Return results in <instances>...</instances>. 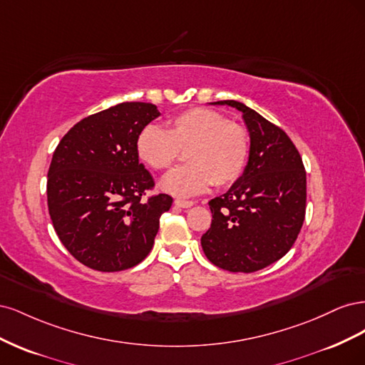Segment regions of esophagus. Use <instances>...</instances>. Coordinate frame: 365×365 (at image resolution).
<instances>
[{
  "instance_id": "1",
  "label": "esophagus",
  "mask_w": 365,
  "mask_h": 365,
  "mask_svg": "<svg viewBox=\"0 0 365 365\" xmlns=\"http://www.w3.org/2000/svg\"><path fill=\"white\" fill-rule=\"evenodd\" d=\"M175 205L181 207V208H190L195 205L193 201H187V200H175Z\"/></svg>"
}]
</instances>
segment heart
Masks as SVG:
<instances>
[{"label": "heart", "mask_w": 365, "mask_h": 365, "mask_svg": "<svg viewBox=\"0 0 365 365\" xmlns=\"http://www.w3.org/2000/svg\"><path fill=\"white\" fill-rule=\"evenodd\" d=\"M185 152L182 168L163 176L160 189L187 197L207 192L213 185H228L240 178L250 158V135L240 125L212 109L195 108L170 118L165 129L148 125L135 140V152L141 163L153 170L170 168Z\"/></svg>", "instance_id": "heart-1"}]
</instances>
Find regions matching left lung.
Returning <instances> with one entry per match:
<instances>
[{"label":"left lung","mask_w":365,"mask_h":365,"mask_svg":"<svg viewBox=\"0 0 365 365\" xmlns=\"http://www.w3.org/2000/svg\"><path fill=\"white\" fill-rule=\"evenodd\" d=\"M242 113L250 158L239 180L208 202L213 220L201 237L207 259L230 272L269 267L291 250L306 213V172L284 132L254 109L220 101Z\"/></svg>","instance_id":"obj_1"}]
</instances>
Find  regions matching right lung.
I'll use <instances>...</instances> for the list:
<instances>
[{
  "label": "right lung",
  "mask_w": 365,
  "mask_h": 365,
  "mask_svg": "<svg viewBox=\"0 0 365 365\" xmlns=\"http://www.w3.org/2000/svg\"><path fill=\"white\" fill-rule=\"evenodd\" d=\"M160 115L155 105L118 103L81 120L53 153L47 180L51 222L62 245L85 267L115 272L135 267L153 247L169 195L138 163V132Z\"/></svg>",
  "instance_id": "add662e5"
}]
</instances>
